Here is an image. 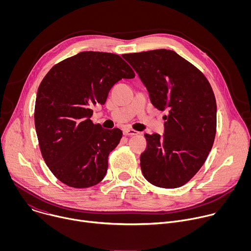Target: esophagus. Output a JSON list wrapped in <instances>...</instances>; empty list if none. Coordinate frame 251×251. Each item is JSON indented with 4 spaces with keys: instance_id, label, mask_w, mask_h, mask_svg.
Returning <instances> with one entry per match:
<instances>
[{
    "instance_id": "obj_1",
    "label": "esophagus",
    "mask_w": 251,
    "mask_h": 251,
    "mask_svg": "<svg viewBox=\"0 0 251 251\" xmlns=\"http://www.w3.org/2000/svg\"><path fill=\"white\" fill-rule=\"evenodd\" d=\"M139 132L134 130V129H130V128H126L123 130V134L125 136H133V135H137Z\"/></svg>"
}]
</instances>
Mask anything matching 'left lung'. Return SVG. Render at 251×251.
Listing matches in <instances>:
<instances>
[{
	"instance_id": "obj_1",
	"label": "left lung",
	"mask_w": 251,
	"mask_h": 251,
	"mask_svg": "<svg viewBox=\"0 0 251 251\" xmlns=\"http://www.w3.org/2000/svg\"><path fill=\"white\" fill-rule=\"evenodd\" d=\"M138 74L157 109L168 111L165 133L145 134L140 166L152 185L182 187L199 172L213 145L217 102L205 76L170 50L122 55Z\"/></svg>"
}]
</instances>
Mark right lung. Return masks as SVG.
<instances>
[{"label": "right lung", "mask_w": 251, "mask_h": 251, "mask_svg": "<svg viewBox=\"0 0 251 251\" xmlns=\"http://www.w3.org/2000/svg\"><path fill=\"white\" fill-rule=\"evenodd\" d=\"M134 77L120 55L99 51L68 57L45 76L35 99L34 125L43 158L61 183L82 189L103 180L122 131L93 124L91 108L106 102L116 82Z\"/></svg>", "instance_id": "obj_1"}]
</instances>
